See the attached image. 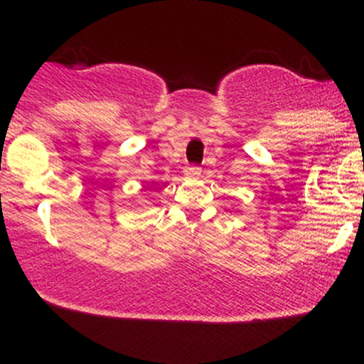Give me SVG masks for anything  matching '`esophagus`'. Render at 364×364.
<instances>
[{
  "mask_svg": "<svg viewBox=\"0 0 364 364\" xmlns=\"http://www.w3.org/2000/svg\"><path fill=\"white\" fill-rule=\"evenodd\" d=\"M183 174H185L186 178H196V176L200 174V167H196V165H190V167H185Z\"/></svg>",
  "mask_w": 364,
  "mask_h": 364,
  "instance_id": "1",
  "label": "esophagus"
}]
</instances>
